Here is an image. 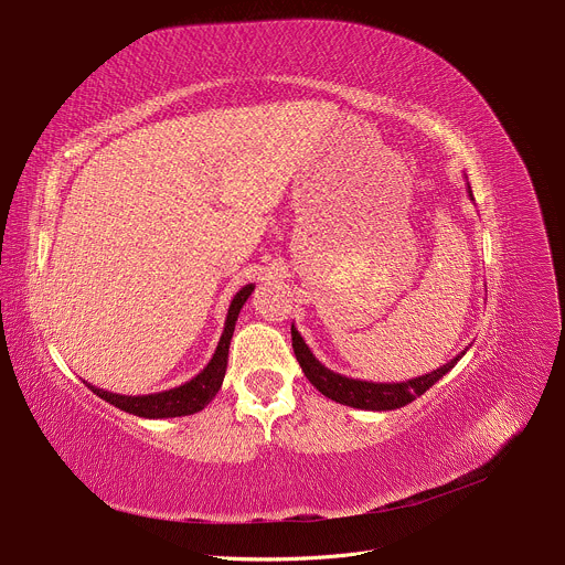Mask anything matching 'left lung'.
Here are the masks:
<instances>
[{"instance_id":"obj_1","label":"left lung","mask_w":565,"mask_h":565,"mask_svg":"<svg viewBox=\"0 0 565 565\" xmlns=\"http://www.w3.org/2000/svg\"><path fill=\"white\" fill-rule=\"evenodd\" d=\"M469 199L473 201L471 186H469ZM290 337H292V351H296V358L302 366L305 376L309 379V383L328 399L339 402L343 406H351V408H362V411H395V408L411 404L413 399L425 395V392L438 379H444L466 353V351H461L455 360H450L444 366H438V370H434L425 376H415V379L402 381V383H372V381L341 376V374L328 370V366L323 362H318L316 355L309 351V347L305 343L302 334L296 330V326H290Z\"/></svg>"}]
</instances>
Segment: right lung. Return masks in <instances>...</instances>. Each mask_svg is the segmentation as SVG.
I'll return each mask as SVG.
<instances>
[{"label": "right lung", "mask_w": 565, "mask_h": 565, "mask_svg": "<svg viewBox=\"0 0 565 565\" xmlns=\"http://www.w3.org/2000/svg\"><path fill=\"white\" fill-rule=\"evenodd\" d=\"M254 292V284L242 286L235 298L231 300L228 313H226V323L222 339L216 343V351L212 360L207 362L205 370L201 374H195L191 381L170 387L163 392H154V395H117V392H108L104 387H96L87 383V387L94 392L96 397L106 399L108 404L117 406L119 411H127L131 415H138V418H150V420H161V418H182V415H193L203 411L218 390H222L224 376H226V366H228V349H231V339L235 332V321L239 316L242 305L249 300Z\"/></svg>", "instance_id": "right-lung-1"}]
</instances>
